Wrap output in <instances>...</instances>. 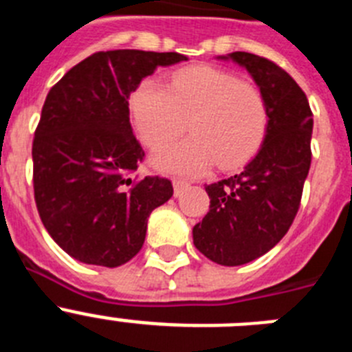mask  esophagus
Listing matches in <instances>:
<instances>
[{
  "instance_id": "34e87169",
  "label": "esophagus",
  "mask_w": 352,
  "mask_h": 352,
  "mask_svg": "<svg viewBox=\"0 0 352 352\" xmlns=\"http://www.w3.org/2000/svg\"><path fill=\"white\" fill-rule=\"evenodd\" d=\"M173 186H174V195L178 197V195L183 194V190H185L186 186H188V182H185V179H179V178H174Z\"/></svg>"
}]
</instances>
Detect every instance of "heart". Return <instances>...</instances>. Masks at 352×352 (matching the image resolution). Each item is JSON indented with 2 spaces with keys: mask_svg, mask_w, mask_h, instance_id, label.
<instances>
[{
  "mask_svg": "<svg viewBox=\"0 0 352 352\" xmlns=\"http://www.w3.org/2000/svg\"><path fill=\"white\" fill-rule=\"evenodd\" d=\"M130 109L149 148L173 142L190 121L194 135L155 155L157 167L169 173L199 174L214 162L220 169L243 166L259 151L268 132L263 93L211 67L176 72L169 88L144 79L130 96Z\"/></svg>",
  "mask_w": 352,
  "mask_h": 352,
  "instance_id": "1",
  "label": "heart"
}]
</instances>
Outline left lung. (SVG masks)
Here are the masks:
<instances>
[{"instance_id":"left-lung-1","label":"left lung","mask_w":352,"mask_h":352,"mask_svg":"<svg viewBox=\"0 0 352 352\" xmlns=\"http://www.w3.org/2000/svg\"><path fill=\"white\" fill-rule=\"evenodd\" d=\"M219 60L234 61L256 80L268 107V132L241 173L206 186L210 211L192 234L210 261L241 266L272 250L296 217L312 162L314 120L303 89L278 65L241 51Z\"/></svg>"}]
</instances>
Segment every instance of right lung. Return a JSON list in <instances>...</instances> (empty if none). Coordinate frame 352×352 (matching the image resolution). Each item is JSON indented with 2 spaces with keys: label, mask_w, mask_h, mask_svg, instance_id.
I'll list each match as a JSON object with an SVG mask.
<instances>
[{
  "label": "right lung",
  "mask_w": 352,
  "mask_h": 352,
  "mask_svg": "<svg viewBox=\"0 0 352 352\" xmlns=\"http://www.w3.org/2000/svg\"><path fill=\"white\" fill-rule=\"evenodd\" d=\"M188 58L138 49L95 52L49 91L33 139V186L43 226L68 256L116 268L142 248L148 217L173 197L169 179L130 174L144 157L129 98L157 67Z\"/></svg>",
  "instance_id": "1"
}]
</instances>
